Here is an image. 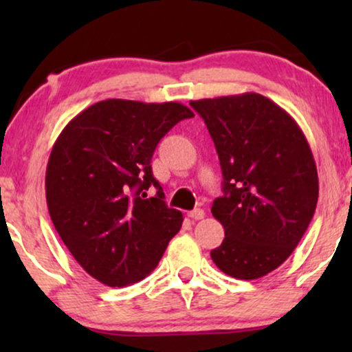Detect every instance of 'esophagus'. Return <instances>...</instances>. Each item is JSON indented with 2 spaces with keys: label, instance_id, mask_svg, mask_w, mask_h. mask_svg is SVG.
<instances>
[{
  "label": "esophagus",
  "instance_id": "1",
  "mask_svg": "<svg viewBox=\"0 0 352 352\" xmlns=\"http://www.w3.org/2000/svg\"><path fill=\"white\" fill-rule=\"evenodd\" d=\"M189 218H190V219H195V221L204 219V218H205V211H204V210H200V208L192 210L190 213H189Z\"/></svg>",
  "mask_w": 352,
  "mask_h": 352
}]
</instances>
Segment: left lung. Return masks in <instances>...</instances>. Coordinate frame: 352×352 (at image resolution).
<instances>
[{"label":"left lung","instance_id":"left-lung-1","mask_svg":"<svg viewBox=\"0 0 352 352\" xmlns=\"http://www.w3.org/2000/svg\"><path fill=\"white\" fill-rule=\"evenodd\" d=\"M205 120L223 170V197L211 213L224 240L211 259L224 274L253 280L298 247L319 197V177L298 123L256 93L190 100Z\"/></svg>","mask_w":352,"mask_h":352}]
</instances>
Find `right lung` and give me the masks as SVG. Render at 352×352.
<instances>
[{"label": "right lung", "mask_w": 352, "mask_h": 352, "mask_svg": "<svg viewBox=\"0 0 352 352\" xmlns=\"http://www.w3.org/2000/svg\"><path fill=\"white\" fill-rule=\"evenodd\" d=\"M194 112L179 102L107 99L70 120L52 146L46 201L52 224L81 267L109 287H126L157 267L179 232L152 175L162 138ZM157 189L146 199L148 187Z\"/></svg>", "instance_id": "add662e5"}]
</instances>
